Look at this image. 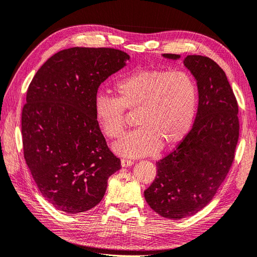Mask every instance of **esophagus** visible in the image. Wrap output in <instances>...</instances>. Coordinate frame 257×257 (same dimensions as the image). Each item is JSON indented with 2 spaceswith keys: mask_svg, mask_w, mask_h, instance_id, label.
Returning a JSON list of instances; mask_svg holds the SVG:
<instances>
[{
  "mask_svg": "<svg viewBox=\"0 0 257 257\" xmlns=\"http://www.w3.org/2000/svg\"><path fill=\"white\" fill-rule=\"evenodd\" d=\"M134 164V162H133L132 160H128V159H121V167L122 168H127V167H131Z\"/></svg>",
  "mask_w": 257,
  "mask_h": 257,
  "instance_id": "34e87169",
  "label": "esophagus"
}]
</instances>
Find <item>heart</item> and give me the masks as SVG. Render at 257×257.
Wrapping results in <instances>:
<instances>
[{
	"instance_id": "b5f03b06",
	"label": "heart",
	"mask_w": 257,
	"mask_h": 257,
	"mask_svg": "<svg viewBox=\"0 0 257 257\" xmlns=\"http://www.w3.org/2000/svg\"><path fill=\"white\" fill-rule=\"evenodd\" d=\"M116 97L98 95L95 119L109 139L121 136L125 126L124 108L138 109L139 126L123 136L114 150L120 155L142 157L173 149L187 137L198 107V87L186 71L136 69L120 79Z\"/></svg>"
}]
</instances>
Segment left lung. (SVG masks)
Returning <instances> with one entry per match:
<instances>
[{
    "instance_id": "8db88e82",
    "label": "left lung",
    "mask_w": 257,
    "mask_h": 257,
    "mask_svg": "<svg viewBox=\"0 0 257 257\" xmlns=\"http://www.w3.org/2000/svg\"><path fill=\"white\" fill-rule=\"evenodd\" d=\"M183 64L198 87L196 118L187 137L156 163L155 180L145 191L149 206L169 219L192 216L213 199L232 166L239 136L237 101L224 71L203 56H187Z\"/></svg>"
}]
</instances>
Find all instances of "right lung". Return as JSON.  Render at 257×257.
Returning <instances> with one entry per match:
<instances>
[{"label": "right lung", "mask_w": 257, "mask_h": 257, "mask_svg": "<svg viewBox=\"0 0 257 257\" xmlns=\"http://www.w3.org/2000/svg\"><path fill=\"white\" fill-rule=\"evenodd\" d=\"M114 48L73 47L50 57L30 82L22 110L24 158L43 197L77 214L103 198L121 162L95 119L102 82L126 65Z\"/></svg>", "instance_id": "right-lung-1"}]
</instances>
